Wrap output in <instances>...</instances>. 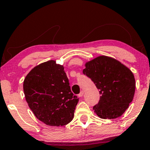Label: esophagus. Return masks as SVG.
I'll return each mask as SVG.
<instances>
[{"label":"esophagus","instance_id":"1","mask_svg":"<svg viewBox=\"0 0 150 150\" xmlns=\"http://www.w3.org/2000/svg\"><path fill=\"white\" fill-rule=\"evenodd\" d=\"M83 94H84V92H83V91H81L80 94H78V97H82V96H83Z\"/></svg>","mask_w":150,"mask_h":150}]
</instances>
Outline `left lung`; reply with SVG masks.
Masks as SVG:
<instances>
[{"label":"left lung","instance_id":"left-lung-1","mask_svg":"<svg viewBox=\"0 0 150 150\" xmlns=\"http://www.w3.org/2000/svg\"><path fill=\"white\" fill-rule=\"evenodd\" d=\"M83 74L92 80L101 94L93 107L103 119L121 116L133 99L135 80L133 73L120 61L100 56L85 63Z\"/></svg>","mask_w":150,"mask_h":150}]
</instances>
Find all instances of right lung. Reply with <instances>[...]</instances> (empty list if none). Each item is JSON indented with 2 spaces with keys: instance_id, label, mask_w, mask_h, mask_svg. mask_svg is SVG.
<instances>
[{
  "instance_id": "obj_1",
  "label": "right lung",
  "mask_w": 150,
  "mask_h": 150,
  "mask_svg": "<svg viewBox=\"0 0 150 150\" xmlns=\"http://www.w3.org/2000/svg\"><path fill=\"white\" fill-rule=\"evenodd\" d=\"M69 85L64 67L53 60L32 68L25 77L23 89L34 116L50 126L69 123L79 101Z\"/></svg>"
}]
</instances>
